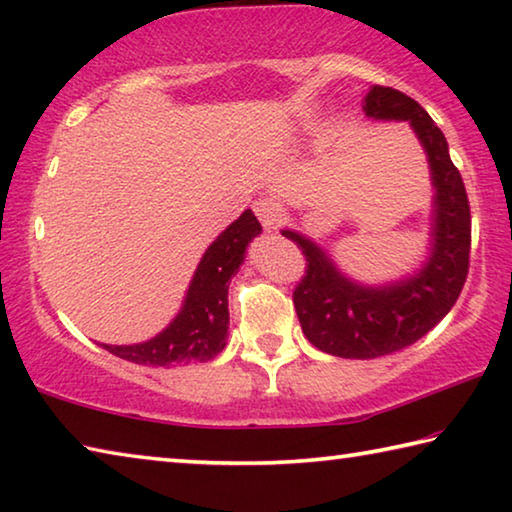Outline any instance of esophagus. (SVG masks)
<instances>
[{"label":"esophagus","mask_w":512,"mask_h":512,"mask_svg":"<svg viewBox=\"0 0 512 512\" xmlns=\"http://www.w3.org/2000/svg\"><path fill=\"white\" fill-rule=\"evenodd\" d=\"M253 212L257 214L259 223H262L266 230L277 228V225L282 223V216H284L280 203H277L275 198H268V196L257 198V201L253 203Z\"/></svg>","instance_id":"1"}]
</instances>
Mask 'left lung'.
Segmentation results:
<instances>
[{
	"instance_id": "1",
	"label": "left lung",
	"mask_w": 512,
	"mask_h": 512,
	"mask_svg": "<svg viewBox=\"0 0 512 512\" xmlns=\"http://www.w3.org/2000/svg\"><path fill=\"white\" fill-rule=\"evenodd\" d=\"M372 119L409 121L427 151L436 187L431 257L409 280L372 289L343 277L314 241L282 230L305 255V275L293 289L300 327L311 345L343 359H375L404 350L454 307L467 280L472 244L470 201L447 140L418 101L375 85L366 97Z\"/></svg>"
}]
</instances>
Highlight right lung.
Listing matches in <instances>:
<instances>
[{
	"mask_svg": "<svg viewBox=\"0 0 512 512\" xmlns=\"http://www.w3.org/2000/svg\"><path fill=\"white\" fill-rule=\"evenodd\" d=\"M259 232L262 225L253 212L246 210L205 250L183 309L162 334L137 345H103V350L153 368L214 359L225 348L228 336V284L244 262L248 241H253Z\"/></svg>",
	"mask_w": 512,
	"mask_h": 512,
	"instance_id": "add662e5",
	"label": "right lung"
}]
</instances>
